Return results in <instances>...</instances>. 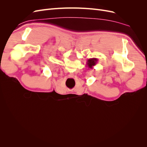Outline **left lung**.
Returning a JSON list of instances; mask_svg holds the SVG:
<instances>
[{"mask_svg":"<svg viewBox=\"0 0 147 147\" xmlns=\"http://www.w3.org/2000/svg\"><path fill=\"white\" fill-rule=\"evenodd\" d=\"M97 62H98V59H97V58L89 59L86 63V65H87L86 67H88V68L92 69L93 67L97 64Z\"/></svg>","mask_w":147,"mask_h":147,"instance_id":"1","label":"left lung"}]
</instances>
